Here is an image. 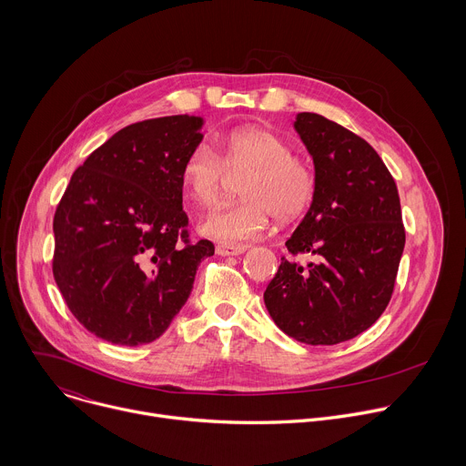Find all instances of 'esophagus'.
Here are the masks:
<instances>
[{
  "label": "esophagus",
  "mask_w": 466,
  "mask_h": 466,
  "mask_svg": "<svg viewBox=\"0 0 466 466\" xmlns=\"http://www.w3.org/2000/svg\"><path fill=\"white\" fill-rule=\"evenodd\" d=\"M247 250V247L243 245V247H228V245H218L216 247V252L219 254V256H239V254H243Z\"/></svg>",
  "instance_id": "1"
}]
</instances>
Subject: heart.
I'll use <instances>...</instances> for the list:
<instances>
[{
  "label": "heart",
  "instance_id": "heart-1",
  "mask_svg": "<svg viewBox=\"0 0 466 466\" xmlns=\"http://www.w3.org/2000/svg\"><path fill=\"white\" fill-rule=\"evenodd\" d=\"M245 172L239 184L243 198L214 207L201 221L207 238L228 247L258 239L273 216L280 221L299 219L317 189L313 167L263 127L234 128L216 137L212 147L197 144L182 162L180 182L197 205L208 207L221 195L228 175Z\"/></svg>",
  "mask_w": 466,
  "mask_h": 466
}]
</instances>
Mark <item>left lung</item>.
Here are the masks:
<instances>
[{
  "label": "left lung",
  "mask_w": 466,
  "mask_h": 466,
  "mask_svg": "<svg viewBox=\"0 0 466 466\" xmlns=\"http://www.w3.org/2000/svg\"><path fill=\"white\" fill-rule=\"evenodd\" d=\"M295 130L313 158L317 189L286 247L315 261L302 268L282 258L263 300L289 338L338 345L370 328L390 300L406 245L400 197L378 153L349 128L300 112Z\"/></svg>",
  "instance_id": "8db88e82"
}]
</instances>
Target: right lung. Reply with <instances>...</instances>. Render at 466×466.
<instances>
[{"instance_id": "add662e5", "label": "right lung", "mask_w": 466, "mask_h": 466, "mask_svg": "<svg viewBox=\"0 0 466 466\" xmlns=\"http://www.w3.org/2000/svg\"><path fill=\"white\" fill-rule=\"evenodd\" d=\"M205 119L117 130L76 169L53 219V277L76 319L125 347L158 339L186 304L208 239L189 241L180 167Z\"/></svg>"}]
</instances>
